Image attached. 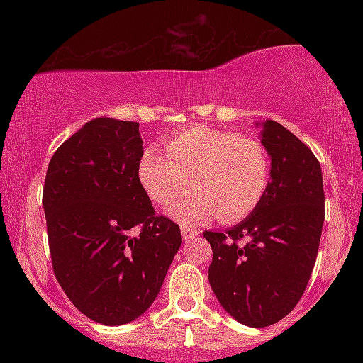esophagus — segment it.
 Segmentation results:
<instances>
[{"label": "esophagus", "mask_w": 363, "mask_h": 363, "mask_svg": "<svg viewBox=\"0 0 363 363\" xmlns=\"http://www.w3.org/2000/svg\"><path fill=\"white\" fill-rule=\"evenodd\" d=\"M181 234H182V239H184V240H193L194 237L199 235V230H196L194 227H182Z\"/></svg>", "instance_id": "34e87169"}]
</instances>
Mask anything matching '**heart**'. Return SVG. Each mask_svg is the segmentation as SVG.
<instances>
[{
  "label": "heart",
  "instance_id": "1",
  "mask_svg": "<svg viewBox=\"0 0 363 363\" xmlns=\"http://www.w3.org/2000/svg\"><path fill=\"white\" fill-rule=\"evenodd\" d=\"M141 152L138 181L153 203L169 205L191 184L186 198L170 206L181 223H203L216 215L234 223L251 215L272 181V158L259 140L210 126H191Z\"/></svg>",
  "mask_w": 363,
  "mask_h": 363
}]
</instances>
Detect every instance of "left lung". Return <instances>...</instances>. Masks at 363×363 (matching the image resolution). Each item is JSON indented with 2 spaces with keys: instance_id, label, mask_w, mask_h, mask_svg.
I'll list each match as a JSON object with an SVG mask.
<instances>
[{
  "instance_id": "8db88e82",
  "label": "left lung",
  "mask_w": 363,
  "mask_h": 363,
  "mask_svg": "<svg viewBox=\"0 0 363 363\" xmlns=\"http://www.w3.org/2000/svg\"><path fill=\"white\" fill-rule=\"evenodd\" d=\"M261 126V143L272 157L264 198L235 227L203 234L213 251L211 290L232 318L251 328L272 326L301 301L324 223L319 160L277 121Z\"/></svg>"
}]
</instances>
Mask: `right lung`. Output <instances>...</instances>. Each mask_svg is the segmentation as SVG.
Returning a JSON list of instances; mask_svg holds the SVG:
<instances>
[{
    "label": "right lung",
    "instance_id": "obj_1",
    "mask_svg": "<svg viewBox=\"0 0 363 363\" xmlns=\"http://www.w3.org/2000/svg\"><path fill=\"white\" fill-rule=\"evenodd\" d=\"M140 124L97 118L56 150L43 206L56 280L86 318L138 319L157 298L181 228L155 215L138 181Z\"/></svg>",
    "mask_w": 363,
    "mask_h": 363
}]
</instances>
